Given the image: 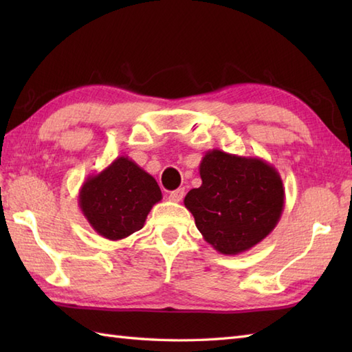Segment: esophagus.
<instances>
[{
	"label": "esophagus",
	"mask_w": 352,
	"mask_h": 352,
	"mask_svg": "<svg viewBox=\"0 0 352 352\" xmlns=\"http://www.w3.org/2000/svg\"><path fill=\"white\" fill-rule=\"evenodd\" d=\"M183 197H184V189H177V190H172L169 193V199L172 201V203H180Z\"/></svg>",
	"instance_id": "1"
}]
</instances>
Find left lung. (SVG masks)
I'll return each instance as SVG.
<instances>
[{"label":"left lung","instance_id":"8db88e82","mask_svg":"<svg viewBox=\"0 0 352 352\" xmlns=\"http://www.w3.org/2000/svg\"><path fill=\"white\" fill-rule=\"evenodd\" d=\"M199 175L203 184L186 195L184 206L216 251L226 256L245 252L276 227L284 188L272 164L212 149L201 160Z\"/></svg>","mask_w":352,"mask_h":352}]
</instances>
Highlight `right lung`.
<instances>
[{
	"label": "right lung",
	"instance_id": "add662e5",
	"mask_svg": "<svg viewBox=\"0 0 352 352\" xmlns=\"http://www.w3.org/2000/svg\"><path fill=\"white\" fill-rule=\"evenodd\" d=\"M162 199L159 184L126 155L87 177L78 206L89 226L109 241H121L144 227L148 213Z\"/></svg>",
	"mask_w": 352,
	"mask_h": 352
}]
</instances>
